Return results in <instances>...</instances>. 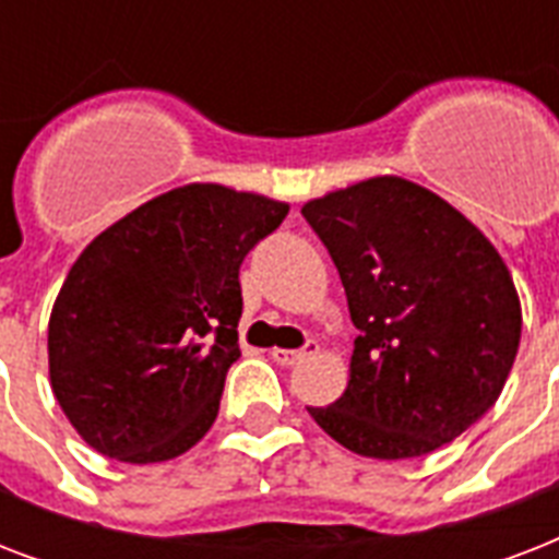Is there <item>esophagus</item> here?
Listing matches in <instances>:
<instances>
[{
    "label": "esophagus",
    "instance_id": "34e87169",
    "mask_svg": "<svg viewBox=\"0 0 559 559\" xmlns=\"http://www.w3.org/2000/svg\"><path fill=\"white\" fill-rule=\"evenodd\" d=\"M316 350H319V345H316L313 340H307L301 348H272V359L278 362V366H298L305 357H313Z\"/></svg>",
    "mask_w": 559,
    "mask_h": 559
}]
</instances>
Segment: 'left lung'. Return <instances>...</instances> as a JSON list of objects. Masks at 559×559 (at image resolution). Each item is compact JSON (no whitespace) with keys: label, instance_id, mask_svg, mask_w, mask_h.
Here are the masks:
<instances>
[{"label":"left lung","instance_id":"left-lung-1","mask_svg":"<svg viewBox=\"0 0 559 559\" xmlns=\"http://www.w3.org/2000/svg\"><path fill=\"white\" fill-rule=\"evenodd\" d=\"M340 270L354 340L348 389L310 417L366 459H417L502 394L522 333L493 243L438 193L377 177L301 209Z\"/></svg>","mask_w":559,"mask_h":559}]
</instances>
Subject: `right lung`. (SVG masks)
<instances>
[{"label":"right lung","mask_w":559,"mask_h":559,"mask_svg":"<svg viewBox=\"0 0 559 559\" xmlns=\"http://www.w3.org/2000/svg\"><path fill=\"white\" fill-rule=\"evenodd\" d=\"M287 211L258 193L182 186L83 249L48 319V373L92 450L156 464L209 432L240 357V263Z\"/></svg>","instance_id":"1"}]
</instances>
